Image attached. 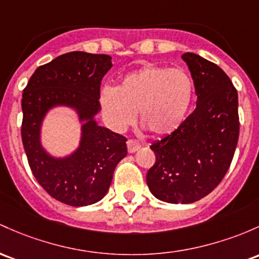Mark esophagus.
I'll return each instance as SVG.
<instances>
[{
    "label": "esophagus",
    "mask_w": 259,
    "mask_h": 259,
    "mask_svg": "<svg viewBox=\"0 0 259 259\" xmlns=\"http://www.w3.org/2000/svg\"><path fill=\"white\" fill-rule=\"evenodd\" d=\"M126 146H127V151L132 153V152L138 151V150L141 147V144L138 143V141L134 140V139H129V140L126 141Z\"/></svg>",
    "instance_id": "1"
}]
</instances>
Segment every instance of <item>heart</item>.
I'll return each instance as SVG.
<instances>
[{"label":"heart","mask_w":259,"mask_h":259,"mask_svg":"<svg viewBox=\"0 0 259 259\" xmlns=\"http://www.w3.org/2000/svg\"><path fill=\"white\" fill-rule=\"evenodd\" d=\"M194 95L193 79L184 70L146 65L129 73L115 90L102 93V107L116 130L139 123L153 136L175 132L186 118Z\"/></svg>","instance_id":"1"}]
</instances>
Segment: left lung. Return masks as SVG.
I'll use <instances>...</instances> for the list:
<instances>
[{"instance_id":"8db88e82","label":"left lung","mask_w":259,"mask_h":259,"mask_svg":"<svg viewBox=\"0 0 259 259\" xmlns=\"http://www.w3.org/2000/svg\"><path fill=\"white\" fill-rule=\"evenodd\" d=\"M182 58L194 81L197 107L175 132L151 144L156 161L146 176L152 194L172 204L194 203L217 188L240 134L237 91L229 76L197 54Z\"/></svg>"}]
</instances>
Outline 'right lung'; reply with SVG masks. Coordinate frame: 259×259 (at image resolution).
<instances>
[{
    "label": "right lung",
    "instance_id": "1",
    "mask_svg": "<svg viewBox=\"0 0 259 259\" xmlns=\"http://www.w3.org/2000/svg\"><path fill=\"white\" fill-rule=\"evenodd\" d=\"M110 60L104 54H64L39 66L22 95L21 134L33 176L50 197L71 206L101 200L109 189L116 164L127 153L125 136L93 120L101 110V83L112 67ZM58 104L75 106L87 121L81 146L64 160L47 155L38 141L42 116Z\"/></svg>",
    "mask_w": 259,
    "mask_h": 259
}]
</instances>
